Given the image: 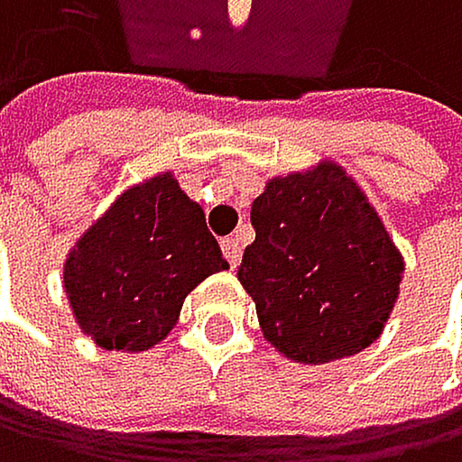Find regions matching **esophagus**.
Segmentation results:
<instances>
[{
	"label": "esophagus",
	"mask_w": 462,
	"mask_h": 462,
	"mask_svg": "<svg viewBox=\"0 0 462 462\" xmlns=\"http://www.w3.org/2000/svg\"><path fill=\"white\" fill-rule=\"evenodd\" d=\"M221 250H224V258L229 261V266H238L241 263V241L238 238H224L221 241Z\"/></svg>",
	"instance_id": "esophagus-1"
}]
</instances>
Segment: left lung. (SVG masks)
<instances>
[{
    "label": "left lung",
    "instance_id": "8db88e82",
    "mask_svg": "<svg viewBox=\"0 0 462 462\" xmlns=\"http://www.w3.org/2000/svg\"><path fill=\"white\" fill-rule=\"evenodd\" d=\"M255 241L238 281L263 337L295 364H329L381 337L403 255L364 189L335 162L270 179L253 201Z\"/></svg>",
    "mask_w": 462,
    "mask_h": 462
}]
</instances>
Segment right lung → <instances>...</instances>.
<instances>
[{
	"instance_id": "add662e5",
	"label": "right lung",
	"mask_w": 462,
	"mask_h": 462,
	"mask_svg": "<svg viewBox=\"0 0 462 462\" xmlns=\"http://www.w3.org/2000/svg\"><path fill=\"white\" fill-rule=\"evenodd\" d=\"M226 266L204 209L162 172L125 189L76 241L64 292L101 349L144 352L179 324L184 298Z\"/></svg>"
}]
</instances>
